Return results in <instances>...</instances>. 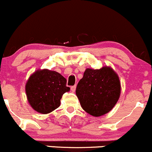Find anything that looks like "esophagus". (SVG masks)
<instances>
[{"label": "esophagus", "instance_id": "obj_1", "mask_svg": "<svg viewBox=\"0 0 152 152\" xmlns=\"http://www.w3.org/2000/svg\"><path fill=\"white\" fill-rule=\"evenodd\" d=\"M76 86L74 85V86H72L71 87V89L72 92H75V90H76Z\"/></svg>", "mask_w": 152, "mask_h": 152}]
</instances>
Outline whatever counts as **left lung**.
Listing matches in <instances>:
<instances>
[{
	"instance_id": "1",
	"label": "left lung",
	"mask_w": 152,
	"mask_h": 152,
	"mask_svg": "<svg viewBox=\"0 0 152 152\" xmlns=\"http://www.w3.org/2000/svg\"><path fill=\"white\" fill-rule=\"evenodd\" d=\"M118 75L110 67L87 68L76 87V96L83 109L94 116L109 112L120 96Z\"/></svg>"
}]
</instances>
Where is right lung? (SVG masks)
Listing matches in <instances>:
<instances>
[{"label":"right lung","mask_w":152,"mask_h":152,"mask_svg":"<svg viewBox=\"0 0 152 152\" xmlns=\"http://www.w3.org/2000/svg\"><path fill=\"white\" fill-rule=\"evenodd\" d=\"M66 79L60 73L48 69L38 70L30 76L25 85L27 98L32 108L41 114H48L60 105V99L70 90Z\"/></svg>","instance_id":"right-lung-1"}]
</instances>
